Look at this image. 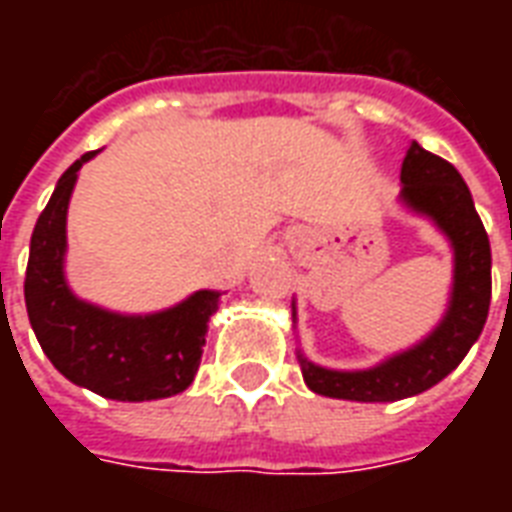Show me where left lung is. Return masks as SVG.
I'll return each instance as SVG.
<instances>
[{
  "label": "left lung",
  "mask_w": 512,
  "mask_h": 512,
  "mask_svg": "<svg viewBox=\"0 0 512 512\" xmlns=\"http://www.w3.org/2000/svg\"><path fill=\"white\" fill-rule=\"evenodd\" d=\"M400 180V197L408 208L430 216L450 235L455 249L450 310L428 340L370 370L340 373L299 356L301 376L318 395L362 403H389L419 395L461 365L483 332L491 304V244L466 183L450 161L422 150L417 142L406 150Z\"/></svg>",
  "instance_id": "left-lung-1"
}]
</instances>
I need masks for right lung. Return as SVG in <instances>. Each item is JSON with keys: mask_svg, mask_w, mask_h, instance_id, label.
<instances>
[{"mask_svg": "<svg viewBox=\"0 0 512 512\" xmlns=\"http://www.w3.org/2000/svg\"><path fill=\"white\" fill-rule=\"evenodd\" d=\"M93 153L62 172L29 244L24 301L32 332L51 365L73 384L109 400H158L183 392L197 376L216 290H200L156 315H115L73 296L62 277L65 213L76 172Z\"/></svg>", "mask_w": 512, "mask_h": 512, "instance_id": "obj_1", "label": "right lung"}]
</instances>
